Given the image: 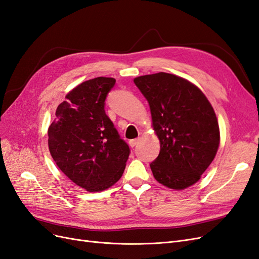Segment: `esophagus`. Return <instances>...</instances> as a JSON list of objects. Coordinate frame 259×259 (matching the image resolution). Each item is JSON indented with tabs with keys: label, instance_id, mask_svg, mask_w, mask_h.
<instances>
[{
	"label": "esophagus",
	"instance_id": "obj_1",
	"mask_svg": "<svg viewBox=\"0 0 259 259\" xmlns=\"http://www.w3.org/2000/svg\"><path fill=\"white\" fill-rule=\"evenodd\" d=\"M139 140H140V138H136V139H132V140H130V146H131V147H135V146H137V144L139 143Z\"/></svg>",
	"mask_w": 259,
	"mask_h": 259
}]
</instances>
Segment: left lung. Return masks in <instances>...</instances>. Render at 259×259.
I'll list each match as a JSON object with an SVG mask.
<instances>
[{
  "label": "left lung",
  "mask_w": 259,
  "mask_h": 259,
  "mask_svg": "<svg viewBox=\"0 0 259 259\" xmlns=\"http://www.w3.org/2000/svg\"><path fill=\"white\" fill-rule=\"evenodd\" d=\"M148 100L160 153L150 167L154 178L170 189L195 184L213 162L219 147V126L202 91L183 77L159 72L135 77Z\"/></svg>",
  "instance_id": "left-lung-1"
}]
</instances>
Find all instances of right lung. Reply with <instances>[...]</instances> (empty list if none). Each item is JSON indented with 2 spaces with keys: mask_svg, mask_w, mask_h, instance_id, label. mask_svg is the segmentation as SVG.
Wrapping results in <instances>:
<instances>
[{
  "mask_svg": "<svg viewBox=\"0 0 259 259\" xmlns=\"http://www.w3.org/2000/svg\"><path fill=\"white\" fill-rule=\"evenodd\" d=\"M115 84L99 76L69 92L49 127V149L59 169L83 189L97 192L123 175L130 155L105 111V100Z\"/></svg>",
  "mask_w": 259,
  "mask_h": 259,
  "instance_id": "obj_1",
  "label": "right lung"
}]
</instances>
